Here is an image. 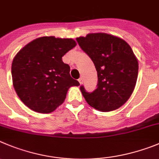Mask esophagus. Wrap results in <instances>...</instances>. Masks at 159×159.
Segmentation results:
<instances>
[{
    "label": "esophagus",
    "mask_w": 159,
    "mask_h": 159,
    "mask_svg": "<svg viewBox=\"0 0 159 159\" xmlns=\"http://www.w3.org/2000/svg\"><path fill=\"white\" fill-rule=\"evenodd\" d=\"M78 81H79V83H80V85H81V84H83V81H84V80H83L82 78H80L78 80Z\"/></svg>",
    "instance_id": "obj_1"
}]
</instances>
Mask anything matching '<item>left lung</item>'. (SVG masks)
<instances>
[{
	"instance_id": "obj_1",
	"label": "left lung",
	"mask_w": 159,
	"mask_h": 159,
	"mask_svg": "<svg viewBox=\"0 0 159 159\" xmlns=\"http://www.w3.org/2000/svg\"><path fill=\"white\" fill-rule=\"evenodd\" d=\"M76 41L98 72L97 89L88 93L80 87L87 102L101 112L120 108L131 97L137 80L139 63L131 46L106 33H90Z\"/></svg>"
}]
</instances>
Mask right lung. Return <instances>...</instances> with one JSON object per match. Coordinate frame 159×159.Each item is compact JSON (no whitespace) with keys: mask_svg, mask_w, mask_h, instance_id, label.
Returning <instances> with one entry per match:
<instances>
[{"mask_svg":"<svg viewBox=\"0 0 159 159\" xmlns=\"http://www.w3.org/2000/svg\"><path fill=\"white\" fill-rule=\"evenodd\" d=\"M75 46L72 39L44 36L31 41L13 58V87L28 108L52 113L64 102L70 87L80 85L70 75L69 65L62 61Z\"/></svg>","mask_w":159,"mask_h":159,"instance_id":"obj_1","label":"right lung"}]
</instances>
